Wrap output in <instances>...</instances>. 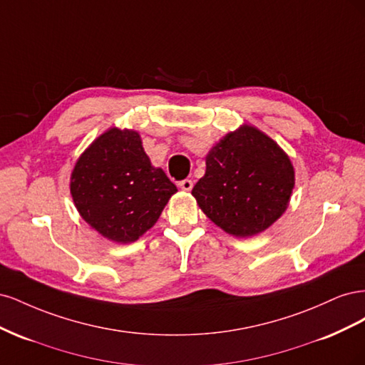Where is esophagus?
<instances>
[{"instance_id":"esophagus-1","label":"esophagus","mask_w":365,"mask_h":365,"mask_svg":"<svg viewBox=\"0 0 365 365\" xmlns=\"http://www.w3.org/2000/svg\"><path fill=\"white\" fill-rule=\"evenodd\" d=\"M180 187H181L182 190H185V192H190L192 187H193V181L189 180V178H185V180H182V181L180 182Z\"/></svg>"}]
</instances>
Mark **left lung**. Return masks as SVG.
I'll return each instance as SVG.
<instances>
[{"mask_svg":"<svg viewBox=\"0 0 365 365\" xmlns=\"http://www.w3.org/2000/svg\"><path fill=\"white\" fill-rule=\"evenodd\" d=\"M192 195L208 219L237 237L267 230L288 207L294 168L288 155L252 126L230 132L208 152Z\"/></svg>","mask_w":365,"mask_h":365,"instance_id":"obj_1","label":"left lung"}]
</instances>
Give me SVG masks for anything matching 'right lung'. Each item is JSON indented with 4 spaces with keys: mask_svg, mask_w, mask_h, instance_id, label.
Returning a JSON list of instances; mask_svg holds the SVG:
<instances>
[{
    "mask_svg": "<svg viewBox=\"0 0 365 365\" xmlns=\"http://www.w3.org/2000/svg\"><path fill=\"white\" fill-rule=\"evenodd\" d=\"M70 189L88 224L103 237L128 244L157 222L176 185L152 168L135 130L113 128L77 160Z\"/></svg>",
    "mask_w": 365,
    "mask_h": 365,
    "instance_id": "add662e5",
    "label": "right lung"
}]
</instances>
